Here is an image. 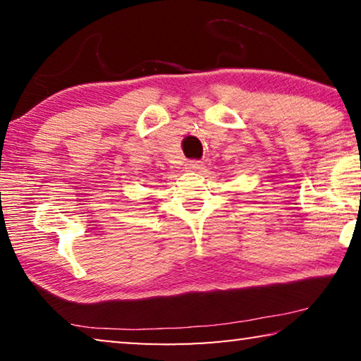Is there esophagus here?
Returning <instances> with one entry per match:
<instances>
[{
    "label": "esophagus",
    "instance_id": "esophagus-1",
    "mask_svg": "<svg viewBox=\"0 0 361 361\" xmlns=\"http://www.w3.org/2000/svg\"><path fill=\"white\" fill-rule=\"evenodd\" d=\"M202 162L200 161H189L187 162V169L192 171V172H199L202 169Z\"/></svg>",
    "mask_w": 361,
    "mask_h": 361
}]
</instances>
